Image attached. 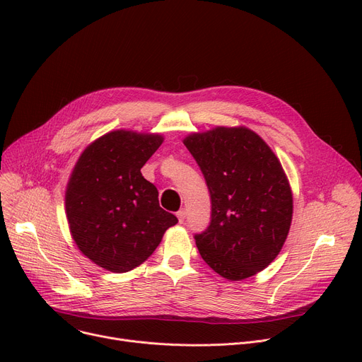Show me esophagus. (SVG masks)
I'll use <instances>...</instances> for the list:
<instances>
[{
    "label": "esophagus",
    "instance_id": "obj_1",
    "mask_svg": "<svg viewBox=\"0 0 362 362\" xmlns=\"http://www.w3.org/2000/svg\"><path fill=\"white\" fill-rule=\"evenodd\" d=\"M176 216H177L179 221H180V223H183V221H185V218H186V210H185V208H182V210H179Z\"/></svg>",
    "mask_w": 362,
    "mask_h": 362
}]
</instances>
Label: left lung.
Listing matches in <instances>:
<instances>
[{
  "mask_svg": "<svg viewBox=\"0 0 362 362\" xmlns=\"http://www.w3.org/2000/svg\"><path fill=\"white\" fill-rule=\"evenodd\" d=\"M183 144L211 198V220L195 242L202 259L229 280L264 270L288 238L293 198L270 146L246 127L192 133Z\"/></svg>",
  "mask_w": 362,
  "mask_h": 362,
  "instance_id": "8db88e82",
  "label": "left lung"
}]
</instances>
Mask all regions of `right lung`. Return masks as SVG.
I'll return each mask as SVG.
<instances>
[{
	"instance_id": "add662e5",
	"label": "right lung",
	"mask_w": 362,
	"mask_h": 362,
	"mask_svg": "<svg viewBox=\"0 0 362 362\" xmlns=\"http://www.w3.org/2000/svg\"><path fill=\"white\" fill-rule=\"evenodd\" d=\"M161 144V135L114 130L92 142L74 165L66 191L70 233L82 254L108 272L138 267L177 223L141 173Z\"/></svg>"
}]
</instances>
